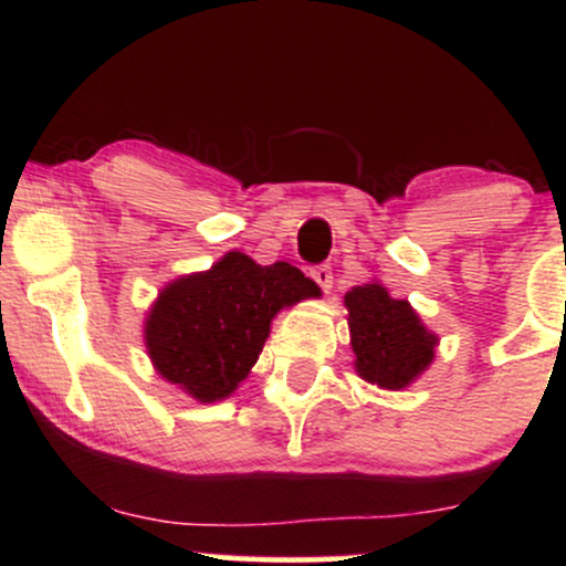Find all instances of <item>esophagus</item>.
Segmentation results:
<instances>
[{"label": "esophagus", "mask_w": 566, "mask_h": 566, "mask_svg": "<svg viewBox=\"0 0 566 566\" xmlns=\"http://www.w3.org/2000/svg\"><path fill=\"white\" fill-rule=\"evenodd\" d=\"M311 279H314L324 292H329V287H333V269H329V265H314V269H311Z\"/></svg>", "instance_id": "obj_1"}]
</instances>
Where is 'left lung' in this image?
Instances as JSON below:
<instances>
[{
  "instance_id": "left-lung-1",
  "label": "left lung",
  "mask_w": 566,
  "mask_h": 566,
  "mask_svg": "<svg viewBox=\"0 0 566 566\" xmlns=\"http://www.w3.org/2000/svg\"><path fill=\"white\" fill-rule=\"evenodd\" d=\"M356 373L388 391H399L431 365L437 335L420 324L407 301H394L380 284L346 295Z\"/></svg>"
}]
</instances>
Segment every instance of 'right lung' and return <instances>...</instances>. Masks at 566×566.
I'll list each match as a JSON object with an SVG mask.
<instances>
[{
    "mask_svg": "<svg viewBox=\"0 0 566 566\" xmlns=\"http://www.w3.org/2000/svg\"><path fill=\"white\" fill-rule=\"evenodd\" d=\"M311 295L319 287L295 265L229 252L205 274L161 290L146 322L148 356L193 399H223L258 361L276 311Z\"/></svg>",
    "mask_w": 566,
    "mask_h": 566,
    "instance_id": "obj_1",
    "label": "right lung"
}]
</instances>
